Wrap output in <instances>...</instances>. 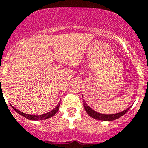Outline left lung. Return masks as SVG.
Segmentation results:
<instances>
[{
    "instance_id": "obj_1",
    "label": "left lung",
    "mask_w": 148,
    "mask_h": 148,
    "mask_svg": "<svg viewBox=\"0 0 148 148\" xmlns=\"http://www.w3.org/2000/svg\"><path fill=\"white\" fill-rule=\"evenodd\" d=\"M83 106H84V109L85 110H86V112L87 114H88L89 116H91L92 118H93V119H97V120L104 121H111L119 119L120 117H121L122 115H124L125 113L127 112L128 110H129L130 108V107H128L127 110L121 112L115 113V114H108V115H106V114L99 113L95 111L94 110H92V108L87 105V103L85 102L84 100H83Z\"/></svg>"
}]
</instances>
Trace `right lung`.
<instances>
[{"label": "right lung", "instance_id": "add662e5", "mask_svg": "<svg viewBox=\"0 0 148 148\" xmlns=\"http://www.w3.org/2000/svg\"><path fill=\"white\" fill-rule=\"evenodd\" d=\"M60 105V103L56 105V107H55L53 110H51V112H47V113H45V114H43V115H28V114H26V113H24V112H21V111H19V110H18L17 109H15V108L13 106H12V105H10V106H12V109H13V110H15L16 112L18 113V114H20L21 116H23V117H24V118H26V119H29V120L41 121V120H45V119H49V118H51V117L53 116V115H54L57 112H58Z\"/></svg>", "mask_w": 148, "mask_h": 148}]
</instances>
